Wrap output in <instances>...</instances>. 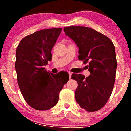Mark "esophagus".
<instances>
[{"instance_id":"obj_1","label":"esophagus","mask_w":131,"mask_h":131,"mask_svg":"<svg viewBox=\"0 0 131 131\" xmlns=\"http://www.w3.org/2000/svg\"><path fill=\"white\" fill-rule=\"evenodd\" d=\"M69 79H71V77H72V73H71L70 72H69Z\"/></svg>"}]
</instances>
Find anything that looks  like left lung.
<instances>
[{"label": "left lung", "mask_w": 131, "mask_h": 131, "mask_svg": "<svg viewBox=\"0 0 131 131\" xmlns=\"http://www.w3.org/2000/svg\"><path fill=\"white\" fill-rule=\"evenodd\" d=\"M66 35L79 47L78 58L88 62L90 75L73 74L72 79L78 86L75 97L80 107L88 112H95L107 103L113 88L117 69L115 47L107 36L85 26H68Z\"/></svg>", "instance_id": "8db88e82"}]
</instances>
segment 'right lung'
<instances>
[{
	"label": "right lung",
	"instance_id": "1",
	"mask_svg": "<svg viewBox=\"0 0 131 131\" xmlns=\"http://www.w3.org/2000/svg\"><path fill=\"white\" fill-rule=\"evenodd\" d=\"M62 29H47L24 37L16 50L15 68L24 98L30 107L46 110L57 105L59 92L69 80V74L61 77L44 66L52 59V48Z\"/></svg>",
	"mask_w": 131,
	"mask_h": 131
}]
</instances>
